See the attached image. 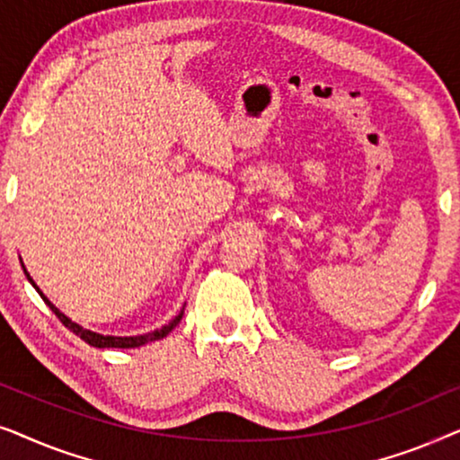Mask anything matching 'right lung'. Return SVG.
Instances as JSON below:
<instances>
[{
	"label": "right lung",
	"instance_id": "right-lung-1",
	"mask_svg": "<svg viewBox=\"0 0 460 460\" xmlns=\"http://www.w3.org/2000/svg\"><path fill=\"white\" fill-rule=\"evenodd\" d=\"M24 274H27V279L31 280V285H33L35 288H37V285L33 282V279H31L29 276V272L27 270H24ZM37 291H40V288H37ZM40 295L43 297V301H46V304L49 305V310H52L56 316H58V320L62 324L66 326V329H71L75 335H79L81 339H84L85 343H90V345H93V348H140V345H144V343H150V341H159V339H163V337H167L169 332H172L175 326L180 324V320H181V316H184V310H181L178 316H175L172 323L169 324H165L163 326V329H156V331H153V332H148V335H137V337H112V335H100V332H93V331H87V329H84V326H79L77 323H73L71 318H66L65 314H62L58 307H56L52 301H49L46 295H43L41 291H40Z\"/></svg>",
	"mask_w": 460,
	"mask_h": 460
}]
</instances>
